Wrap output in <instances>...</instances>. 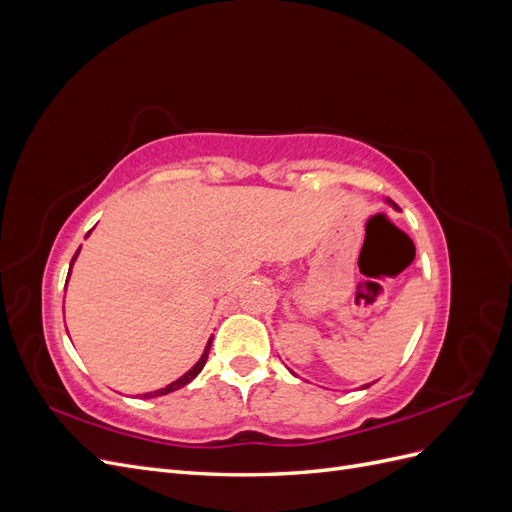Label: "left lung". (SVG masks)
Segmentation results:
<instances>
[{"label":"left lung","instance_id":"obj_1","mask_svg":"<svg viewBox=\"0 0 512 512\" xmlns=\"http://www.w3.org/2000/svg\"><path fill=\"white\" fill-rule=\"evenodd\" d=\"M386 203H389V205H393V209H397V205L393 203V200H389V198H386ZM369 386H371V384H365V386H361V389H369Z\"/></svg>","mask_w":512,"mask_h":512}]
</instances>
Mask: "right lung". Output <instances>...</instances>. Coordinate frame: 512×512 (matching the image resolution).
<instances>
[{"instance_id": "right-lung-1", "label": "right lung", "mask_w": 512, "mask_h": 512, "mask_svg": "<svg viewBox=\"0 0 512 512\" xmlns=\"http://www.w3.org/2000/svg\"><path fill=\"white\" fill-rule=\"evenodd\" d=\"M91 232V230H89ZM89 232L85 237H89ZM79 252L81 250H76V254H74V258H72V262H70V271H72V265H74V260H76V256H79ZM70 271H68V277H70ZM211 342H213V337H209V342H207V348H205V352H203V356H200L198 359V363L190 369V371H185V374L179 378V380H175V382H170L168 386H164V389H158V391H153V393H145L143 397L145 399H151V397H160V395H168V393H173V391H177V389H181V386H185V384H190L200 371H203V367H205V363H207V356H209V348H211Z\"/></svg>"}]
</instances>
